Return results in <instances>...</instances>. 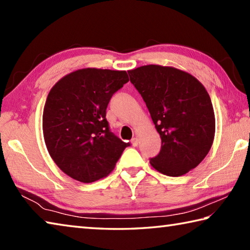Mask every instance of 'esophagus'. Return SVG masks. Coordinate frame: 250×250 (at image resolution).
I'll list each match as a JSON object with an SVG mask.
<instances>
[{
	"label": "esophagus",
	"mask_w": 250,
	"mask_h": 250,
	"mask_svg": "<svg viewBox=\"0 0 250 250\" xmlns=\"http://www.w3.org/2000/svg\"><path fill=\"white\" fill-rule=\"evenodd\" d=\"M131 143H132V146H138V143H139V139H138V137H134V138H132V140H131Z\"/></svg>",
	"instance_id": "esophagus-1"
}]
</instances>
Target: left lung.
<instances>
[{
  "label": "left lung",
  "instance_id": "obj_1",
  "mask_svg": "<svg viewBox=\"0 0 250 250\" xmlns=\"http://www.w3.org/2000/svg\"><path fill=\"white\" fill-rule=\"evenodd\" d=\"M128 73L162 140L151 166L167 176L186 174L204 160L214 141L208 92L194 76L174 67L146 65Z\"/></svg>",
  "mask_w": 250,
  "mask_h": 250
}]
</instances>
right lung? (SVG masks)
<instances>
[{
	"instance_id": "right-lung-1",
	"label": "right lung",
	"mask_w": 250,
	"mask_h": 250,
	"mask_svg": "<svg viewBox=\"0 0 250 250\" xmlns=\"http://www.w3.org/2000/svg\"><path fill=\"white\" fill-rule=\"evenodd\" d=\"M129 82L125 70L83 68L54 84L43 111L49 155L61 170L83 183L107 176L130 143L109 130L105 109Z\"/></svg>"
}]
</instances>
